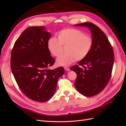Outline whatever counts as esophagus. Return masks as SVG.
<instances>
[{
	"label": "esophagus",
	"instance_id": "esophagus-1",
	"mask_svg": "<svg viewBox=\"0 0 126 126\" xmlns=\"http://www.w3.org/2000/svg\"><path fill=\"white\" fill-rule=\"evenodd\" d=\"M64 69H65V70H66V71H69V70H70V68H68V67H67V66L64 67Z\"/></svg>",
	"mask_w": 126,
	"mask_h": 126
}]
</instances>
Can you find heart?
<instances>
[{"label":"heart","mask_w":126,"mask_h":126,"mask_svg":"<svg viewBox=\"0 0 126 126\" xmlns=\"http://www.w3.org/2000/svg\"><path fill=\"white\" fill-rule=\"evenodd\" d=\"M58 39L50 38L47 42V48L50 54L55 57L61 54L62 46H67L66 54L59 57L56 63L59 66H68L75 61L84 59L90 52L92 46L91 37L79 30L68 28L60 31Z\"/></svg>","instance_id":"heart-1"}]
</instances>
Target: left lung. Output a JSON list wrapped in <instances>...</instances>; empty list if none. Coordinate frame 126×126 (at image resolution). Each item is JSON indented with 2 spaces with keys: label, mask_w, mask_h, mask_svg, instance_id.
<instances>
[{
  "label": "left lung",
  "mask_w": 126,
  "mask_h": 126,
  "mask_svg": "<svg viewBox=\"0 0 126 126\" xmlns=\"http://www.w3.org/2000/svg\"><path fill=\"white\" fill-rule=\"evenodd\" d=\"M85 26L92 34V46L88 55L74 65L70 70L77 75L75 86L77 90L86 96L98 94L106 86L111 76L114 63V52L105 33L95 24L85 22L74 25Z\"/></svg>",
  "instance_id": "1"
}]
</instances>
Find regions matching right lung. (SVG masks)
Here are the masks:
<instances>
[{
    "instance_id": "1",
    "label": "right lung",
    "mask_w": 126,
    "mask_h": 126,
    "mask_svg": "<svg viewBox=\"0 0 126 126\" xmlns=\"http://www.w3.org/2000/svg\"><path fill=\"white\" fill-rule=\"evenodd\" d=\"M45 28L26 29L16 41L11 57L12 71L19 88L28 97L39 102L51 98L59 78L64 73L63 67L48 69L55 60L47 48L51 34Z\"/></svg>"
}]
</instances>
